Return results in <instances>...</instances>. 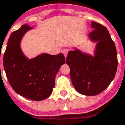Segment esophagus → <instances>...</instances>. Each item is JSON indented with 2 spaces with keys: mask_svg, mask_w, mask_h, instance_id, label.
Here are the masks:
<instances>
[{
  "mask_svg": "<svg viewBox=\"0 0 125 125\" xmlns=\"http://www.w3.org/2000/svg\"><path fill=\"white\" fill-rule=\"evenodd\" d=\"M67 52H67V50H65H65H62V53H63V54L64 55V56H65V58H66V57H67Z\"/></svg>",
  "mask_w": 125,
  "mask_h": 125,
  "instance_id": "esophagus-1",
  "label": "esophagus"
}]
</instances>
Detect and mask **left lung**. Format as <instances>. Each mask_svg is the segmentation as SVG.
<instances>
[{"instance_id":"obj_1","label":"left lung","mask_w":125,"mask_h":125,"mask_svg":"<svg viewBox=\"0 0 125 125\" xmlns=\"http://www.w3.org/2000/svg\"><path fill=\"white\" fill-rule=\"evenodd\" d=\"M91 27L94 30L88 38L96 43L93 55L75 48L66 58L73 85L78 93L87 96L98 95L109 85L118 63L116 47L107 28L95 22H91Z\"/></svg>"}]
</instances>
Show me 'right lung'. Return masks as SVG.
<instances>
[{
  "label": "right lung",
  "mask_w": 125,
  "mask_h": 125,
  "mask_svg": "<svg viewBox=\"0 0 125 125\" xmlns=\"http://www.w3.org/2000/svg\"><path fill=\"white\" fill-rule=\"evenodd\" d=\"M32 27L22 25L11 34L3 58L4 69L9 83L16 93L28 99L42 101L50 95L55 77L65 63L63 53H44L29 59L21 48L25 34Z\"/></svg>",
  "instance_id": "add662e5"
}]
</instances>
